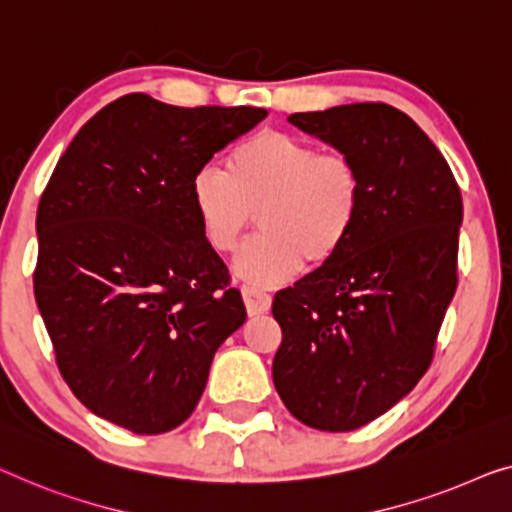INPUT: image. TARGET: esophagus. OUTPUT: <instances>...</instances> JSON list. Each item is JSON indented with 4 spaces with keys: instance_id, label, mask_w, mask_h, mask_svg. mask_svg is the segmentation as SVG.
<instances>
[{
    "instance_id": "esophagus-1",
    "label": "esophagus",
    "mask_w": 512,
    "mask_h": 512,
    "mask_svg": "<svg viewBox=\"0 0 512 512\" xmlns=\"http://www.w3.org/2000/svg\"><path fill=\"white\" fill-rule=\"evenodd\" d=\"M241 296H243V303H246V310H248L250 317L264 315V312L271 308V296L266 294V292H262V289L243 285L241 287Z\"/></svg>"
}]
</instances>
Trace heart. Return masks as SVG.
Wrapping results in <instances>:
<instances>
[{"mask_svg":"<svg viewBox=\"0 0 512 512\" xmlns=\"http://www.w3.org/2000/svg\"><path fill=\"white\" fill-rule=\"evenodd\" d=\"M204 241L234 253L255 223L262 234L234 259L253 287H278L340 253L363 204V177L352 158L319 151L282 131H262L230 154V174L204 165L190 181Z\"/></svg>","mask_w":512,"mask_h":512,"instance_id":"b5f03b06","label":"heart"}]
</instances>
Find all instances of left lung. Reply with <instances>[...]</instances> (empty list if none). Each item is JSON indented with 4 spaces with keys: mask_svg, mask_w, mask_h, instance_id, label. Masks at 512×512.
I'll use <instances>...</instances> for the list:
<instances>
[{
    "mask_svg": "<svg viewBox=\"0 0 512 512\" xmlns=\"http://www.w3.org/2000/svg\"><path fill=\"white\" fill-rule=\"evenodd\" d=\"M287 121L354 160L363 204L331 262L273 299V384L301 423L349 432L386 414L427 372L457 287L462 195L416 121L386 103Z\"/></svg>",
    "mask_w": 512,
    "mask_h": 512,
    "instance_id": "1",
    "label": "left lung"
}]
</instances>
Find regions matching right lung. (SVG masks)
Listing matches in <instances>:
<instances>
[{
  "instance_id": "right-lung-1",
  "label": "right lung",
  "mask_w": 512,
  "mask_h": 512,
  "mask_svg": "<svg viewBox=\"0 0 512 512\" xmlns=\"http://www.w3.org/2000/svg\"><path fill=\"white\" fill-rule=\"evenodd\" d=\"M264 117L128 94L59 158L36 213L34 296L61 377L105 421L174 430L200 402L213 354L246 322L190 181Z\"/></svg>"
}]
</instances>
